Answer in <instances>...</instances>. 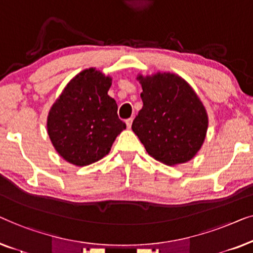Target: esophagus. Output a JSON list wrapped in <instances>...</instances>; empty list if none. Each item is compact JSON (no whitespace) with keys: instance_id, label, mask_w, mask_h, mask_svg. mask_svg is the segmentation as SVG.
<instances>
[{"instance_id":"34e87169","label":"esophagus","mask_w":253,"mask_h":253,"mask_svg":"<svg viewBox=\"0 0 253 253\" xmlns=\"http://www.w3.org/2000/svg\"><path fill=\"white\" fill-rule=\"evenodd\" d=\"M131 123H133V118L126 119V125H127V128H130V127H131Z\"/></svg>"}]
</instances>
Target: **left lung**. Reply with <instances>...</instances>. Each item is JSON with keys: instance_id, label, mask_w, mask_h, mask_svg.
<instances>
[{"instance_id": "8db88e82", "label": "left lung", "mask_w": 253, "mask_h": 253, "mask_svg": "<svg viewBox=\"0 0 253 253\" xmlns=\"http://www.w3.org/2000/svg\"><path fill=\"white\" fill-rule=\"evenodd\" d=\"M143 106L131 129L156 161L174 166L196 156L206 137L209 117L182 78L169 72L137 76Z\"/></svg>"}]
</instances>
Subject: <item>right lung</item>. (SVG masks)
<instances>
[{
    "instance_id": "obj_1",
    "label": "right lung",
    "mask_w": 253,
    "mask_h": 253,
    "mask_svg": "<svg viewBox=\"0 0 253 253\" xmlns=\"http://www.w3.org/2000/svg\"><path fill=\"white\" fill-rule=\"evenodd\" d=\"M111 84V77L90 67L77 74L52 104L48 135L66 162L76 166L98 162L126 129L117 115L116 101L108 95Z\"/></svg>"
}]
</instances>
